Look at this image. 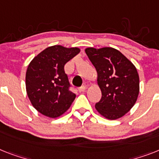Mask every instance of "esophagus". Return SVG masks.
I'll return each instance as SVG.
<instances>
[{
  "mask_svg": "<svg viewBox=\"0 0 159 159\" xmlns=\"http://www.w3.org/2000/svg\"><path fill=\"white\" fill-rule=\"evenodd\" d=\"M86 86H81V87H80L79 89H78V91H79L80 93H82V92L85 91V90H86Z\"/></svg>",
  "mask_w": 159,
  "mask_h": 159,
  "instance_id": "obj_1",
  "label": "esophagus"
}]
</instances>
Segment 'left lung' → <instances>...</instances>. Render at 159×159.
Returning a JSON list of instances; mask_svg holds the SVG:
<instances>
[{
  "label": "left lung",
  "instance_id": "left-lung-1",
  "mask_svg": "<svg viewBox=\"0 0 159 159\" xmlns=\"http://www.w3.org/2000/svg\"><path fill=\"white\" fill-rule=\"evenodd\" d=\"M98 73L102 98L96 110L108 120L124 116L134 106L139 94V75L131 61L113 48L85 50Z\"/></svg>",
  "mask_w": 159,
  "mask_h": 159
}]
</instances>
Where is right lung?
<instances>
[{"label":"right lung","mask_w":159,"mask_h":159,"mask_svg":"<svg viewBox=\"0 0 159 159\" xmlns=\"http://www.w3.org/2000/svg\"><path fill=\"white\" fill-rule=\"evenodd\" d=\"M80 52L78 48L48 47L30 61L26 73V93L39 112L50 118L61 116L76 94L69 90L65 65Z\"/></svg>","instance_id":"obj_1"}]
</instances>
